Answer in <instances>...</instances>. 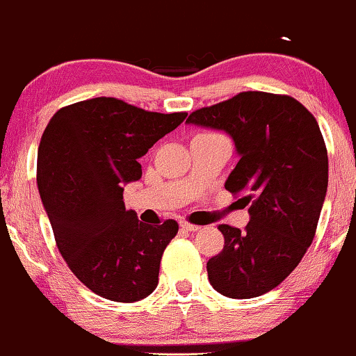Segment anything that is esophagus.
<instances>
[{"instance_id":"34e87169","label":"esophagus","mask_w":356,"mask_h":356,"mask_svg":"<svg viewBox=\"0 0 356 356\" xmlns=\"http://www.w3.org/2000/svg\"><path fill=\"white\" fill-rule=\"evenodd\" d=\"M179 227H181V229H185V231H190V232H195V231L200 229V226L191 225V222H186V221H179Z\"/></svg>"}]
</instances>
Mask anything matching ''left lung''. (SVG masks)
Instances as JSON below:
<instances>
[{"label": "left lung", "instance_id": "left-lung-1", "mask_svg": "<svg viewBox=\"0 0 356 356\" xmlns=\"http://www.w3.org/2000/svg\"><path fill=\"white\" fill-rule=\"evenodd\" d=\"M186 122L232 138L239 161L225 188L251 216L244 231L219 225L225 248L206 264L209 282L231 299L262 296L299 266L314 241L328 185L322 131L300 102L269 92H241Z\"/></svg>", "mask_w": 356, "mask_h": 356}]
</instances>
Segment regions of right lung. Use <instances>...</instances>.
I'll return each mask as SVG.
<instances>
[{
	"mask_svg": "<svg viewBox=\"0 0 356 356\" xmlns=\"http://www.w3.org/2000/svg\"><path fill=\"white\" fill-rule=\"evenodd\" d=\"M188 113L147 112L113 97L57 111L38 150V190L56 244L86 287L113 302H137L158 285L178 222L152 226L127 211L124 186L142 178V158Z\"/></svg>",
	"mask_w": 356,
	"mask_h": 356,
	"instance_id": "right-lung-1",
	"label": "right lung"
}]
</instances>
